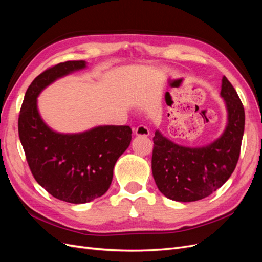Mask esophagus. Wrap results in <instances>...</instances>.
Returning a JSON list of instances; mask_svg holds the SVG:
<instances>
[{
	"label": "esophagus",
	"instance_id": "1",
	"mask_svg": "<svg viewBox=\"0 0 262 262\" xmlns=\"http://www.w3.org/2000/svg\"><path fill=\"white\" fill-rule=\"evenodd\" d=\"M134 133L138 137H148L149 136V130L146 128L145 125H139L138 128L134 130Z\"/></svg>",
	"mask_w": 262,
	"mask_h": 262
}]
</instances>
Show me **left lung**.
<instances>
[{"mask_svg": "<svg viewBox=\"0 0 262 262\" xmlns=\"http://www.w3.org/2000/svg\"><path fill=\"white\" fill-rule=\"evenodd\" d=\"M227 120L224 131L211 143L190 147L175 143L155 131L152 171L158 190L170 200L192 202L216 191L238 162L245 129V112L233 85L222 78Z\"/></svg>", "mask_w": 262, "mask_h": 262, "instance_id": "1", "label": "left lung"}]
</instances>
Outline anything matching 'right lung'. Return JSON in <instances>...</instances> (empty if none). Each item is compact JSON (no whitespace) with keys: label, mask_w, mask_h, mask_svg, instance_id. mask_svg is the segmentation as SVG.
<instances>
[{"label":"right lung","mask_w":262,"mask_h":262,"mask_svg":"<svg viewBox=\"0 0 262 262\" xmlns=\"http://www.w3.org/2000/svg\"><path fill=\"white\" fill-rule=\"evenodd\" d=\"M86 68V61H67L38 75L25 94L18 119L20 143L35 179L54 198L74 204L107 192L116 162L132 138L129 125L61 133L43 121L37 100L40 93L59 78Z\"/></svg>","instance_id":"right-lung-1"}]
</instances>
